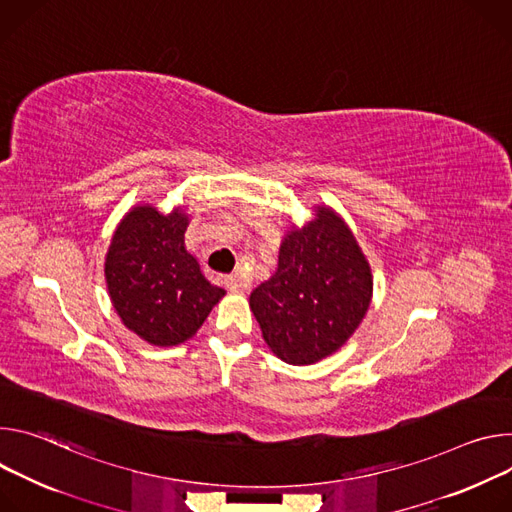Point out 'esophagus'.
<instances>
[{"instance_id": "1", "label": "esophagus", "mask_w": 512, "mask_h": 512, "mask_svg": "<svg viewBox=\"0 0 512 512\" xmlns=\"http://www.w3.org/2000/svg\"><path fill=\"white\" fill-rule=\"evenodd\" d=\"M223 282H225V287L230 289L232 293H244V291H248V282H246L242 276H238V274L225 276Z\"/></svg>"}]
</instances>
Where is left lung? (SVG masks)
<instances>
[{"mask_svg":"<svg viewBox=\"0 0 512 512\" xmlns=\"http://www.w3.org/2000/svg\"><path fill=\"white\" fill-rule=\"evenodd\" d=\"M372 297L370 266L348 225L327 207L280 246L278 270L250 295L264 342L305 366L342 348Z\"/></svg>","mask_w":512,"mask_h":512,"instance_id":"obj_1","label":"left lung"}]
</instances>
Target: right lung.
<instances>
[{"mask_svg": "<svg viewBox=\"0 0 512 512\" xmlns=\"http://www.w3.org/2000/svg\"><path fill=\"white\" fill-rule=\"evenodd\" d=\"M187 215L134 207L113 234L105 280L124 325L154 346H177L195 335L225 295L185 250Z\"/></svg>", "mask_w": 512, "mask_h": 512, "instance_id": "right-lung-1", "label": "right lung"}]
</instances>
